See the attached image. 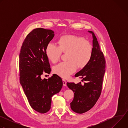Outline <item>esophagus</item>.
I'll return each instance as SVG.
<instances>
[{
    "mask_svg": "<svg viewBox=\"0 0 128 128\" xmlns=\"http://www.w3.org/2000/svg\"><path fill=\"white\" fill-rule=\"evenodd\" d=\"M62 81H63V86H66V81L65 80H62Z\"/></svg>",
    "mask_w": 128,
    "mask_h": 128,
    "instance_id": "1",
    "label": "esophagus"
}]
</instances>
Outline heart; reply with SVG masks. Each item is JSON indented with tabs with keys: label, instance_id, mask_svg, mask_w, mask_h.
Masks as SVG:
<instances>
[{
	"label": "heart",
	"instance_id": "b5f03b06",
	"mask_svg": "<svg viewBox=\"0 0 128 128\" xmlns=\"http://www.w3.org/2000/svg\"><path fill=\"white\" fill-rule=\"evenodd\" d=\"M59 46L52 42L46 45V54L52 63L60 58L62 52H67L68 61L61 62L54 66V74L63 78H68L76 71L78 67L84 68L90 62L93 54V46L84 38L75 35H65L59 40Z\"/></svg>",
	"mask_w": 128,
	"mask_h": 128
}]
</instances>
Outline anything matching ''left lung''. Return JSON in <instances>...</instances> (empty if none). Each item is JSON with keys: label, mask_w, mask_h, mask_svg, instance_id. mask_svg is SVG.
<instances>
[{"label": "left lung", "mask_w": 128, "mask_h": 128, "mask_svg": "<svg viewBox=\"0 0 128 128\" xmlns=\"http://www.w3.org/2000/svg\"><path fill=\"white\" fill-rule=\"evenodd\" d=\"M88 32L92 34L93 39L92 57L89 63L75 74V77L79 76L85 82L84 85L80 82L67 83L68 87L74 92L71 108L78 114L88 112L96 104L101 93L105 71V60L97 39L93 32Z\"/></svg>", "instance_id": "8db88e82"}]
</instances>
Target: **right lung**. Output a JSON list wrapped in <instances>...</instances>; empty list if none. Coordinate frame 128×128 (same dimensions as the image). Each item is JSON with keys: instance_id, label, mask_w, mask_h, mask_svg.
I'll return each mask as SVG.
<instances>
[{"instance_id": "obj_1", "label": "right lung", "mask_w": 128, "mask_h": 128, "mask_svg": "<svg viewBox=\"0 0 128 128\" xmlns=\"http://www.w3.org/2000/svg\"><path fill=\"white\" fill-rule=\"evenodd\" d=\"M54 35L50 29L33 30L25 39L19 55L21 85L31 107L40 114L50 110L52 96L63 86L62 78L57 74L48 80L41 78L44 71L48 74L51 71L46 48Z\"/></svg>"}]
</instances>
